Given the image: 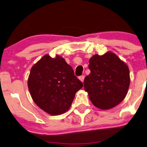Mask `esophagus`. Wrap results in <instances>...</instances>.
I'll return each mask as SVG.
<instances>
[{
  "label": "esophagus",
  "mask_w": 147,
  "mask_h": 147,
  "mask_svg": "<svg viewBox=\"0 0 147 147\" xmlns=\"http://www.w3.org/2000/svg\"><path fill=\"white\" fill-rule=\"evenodd\" d=\"M79 80L81 81V82H84V76H80V77H79Z\"/></svg>",
  "instance_id": "obj_1"
}]
</instances>
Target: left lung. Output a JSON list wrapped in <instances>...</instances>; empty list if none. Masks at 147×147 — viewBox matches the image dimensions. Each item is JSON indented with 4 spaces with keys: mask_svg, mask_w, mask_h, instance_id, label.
<instances>
[{
    "mask_svg": "<svg viewBox=\"0 0 147 147\" xmlns=\"http://www.w3.org/2000/svg\"><path fill=\"white\" fill-rule=\"evenodd\" d=\"M90 73L84 79V90L95 107L114 108L125 98L130 85L126 63L112 52L93 55L89 60Z\"/></svg>",
    "mask_w": 147,
    "mask_h": 147,
    "instance_id": "1",
    "label": "left lung"
}]
</instances>
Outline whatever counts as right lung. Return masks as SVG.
<instances>
[{
	"label": "right lung",
	"mask_w": 147,
	"mask_h": 147,
	"mask_svg": "<svg viewBox=\"0 0 147 147\" xmlns=\"http://www.w3.org/2000/svg\"><path fill=\"white\" fill-rule=\"evenodd\" d=\"M28 86L33 101L41 110L59 115L69 110L83 84L63 57L45 55L32 67Z\"/></svg>",
	"instance_id": "obj_1"
}]
</instances>
